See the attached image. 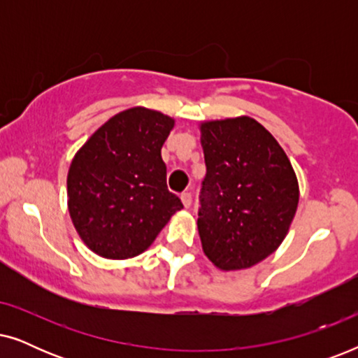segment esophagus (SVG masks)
I'll return each mask as SVG.
<instances>
[{"label":"esophagus","mask_w":358,"mask_h":358,"mask_svg":"<svg viewBox=\"0 0 358 358\" xmlns=\"http://www.w3.org/2000/svg\"><path fill=\"white\" fill-rule=\"evenodd\" d=\"M180 200H182L184 207L189 208L190 205H192V194H190V192H184L182 195H180Z\"/></svg>","instance_id":"esophagus-1"}]
</instances>
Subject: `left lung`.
Returning <instances> with one entry per match:
<instances>
[{"instance_id":"left-lung-1","label":"left lung","mask_w":358,"mask_h":358,"mask_svg":"<svg viewBox=\"0 0 358 358\" xmlns=\"http://www.w3.org/2000/svg\"><path fill=\"white\" fill-rule=\"evenodd\" d=\"M207 174L199 234L222 271L261 262L280 246L298 207V180L277 140L251 117L203 122Z\"/></svg>"}]
</instances>
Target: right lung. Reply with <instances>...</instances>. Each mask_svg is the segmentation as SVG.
<instances>
[{"label": "right lung", "mask_w": 358, "mask_h": 358, "mask_svg": "<svg viewBox=\"0 0 358 358\" xmlns=\"http://www.w3.org/2000/svg\"><path fill=\"white\" fill-rule=\"evenodd\" d=\"M174 120L131 107L112 117L75 155L68 171V210L78 234L106 259L146 251L182 208L166 185L161 158Z\"/></svg>", "instance_id": "add662e5"}]
</instances>
